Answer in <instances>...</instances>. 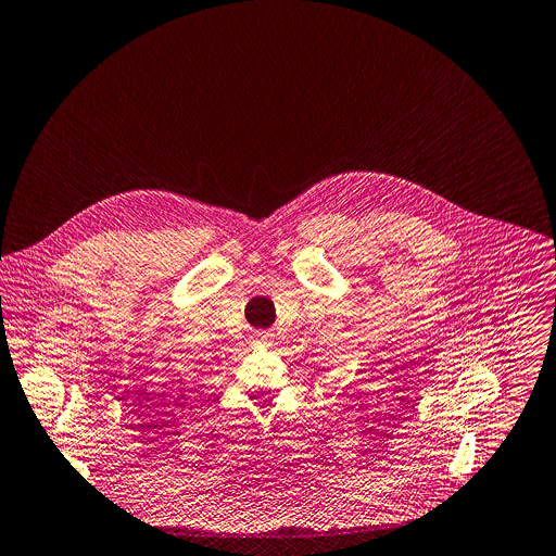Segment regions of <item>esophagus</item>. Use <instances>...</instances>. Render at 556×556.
<instances>
[{
    "label": "esophagus",
    "mask_w": 556,
    "mask_h": 556,
    "mask_svg": "<svg viewBox=\"0 0 556 556\" xmlns=\"http://www.w3.org/2000/svg\"><path fill=\"white\" fill-rule=\"evenodd\" d=\"M253 338H255V344H260V346H270L273 344V333H268V331H260Z\"/></svg>",
    "instance_id": "1"
}]
</instances>
